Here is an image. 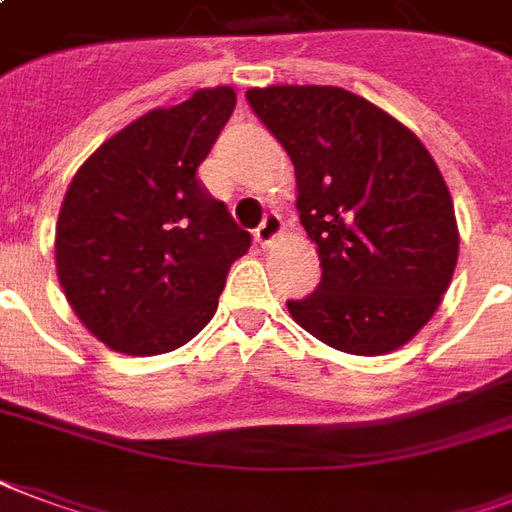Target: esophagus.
Returning <instances> with one entry per match:
<instances>
[{
  "label": "esophagus",
  "instance_id": "esophagus-1",
  "mask_svg": "<svg viewBox=\"0 0 512 512\" xmlns=\"http://www.w3.org/2000/svg\"><path fill=\"white\" fill-rule=\"evenodd\" d=\"M280 232H283V218L272 210V213H267L261 218V224L256 226L253 237H256V242H261V245H270Z\"/></svg>",
  "mask_w": 512,
  "mask_h": 512
}]
</instances>
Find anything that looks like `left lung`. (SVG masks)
I'll list each match as a JSON object with an SVG mask.
<instances>
[{
    "mask_svg": "<svg viewBox=\"0 0 512 512\" xmlns=\"http://www.w3.org/2000/svg\"><path fill=\"white\" fill-rule=\"evenodd\" d=\"M245 99L291 156L299 218L321 259V283L288 299V313L337 351H397L440 307L459 256L432 153L345 88H251Z\"/></svg>",
    "mask_w": 512,
    "mask_h": 512,
    "instance_id": "1",
    "label": "left lung"
}]
</instances>
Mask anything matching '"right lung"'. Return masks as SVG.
<instances>
[{
    "label": "right lung",
    "instance_id": "right-lung-1",
    "mask_svg": "<svg viewBox=\"0 0 512 512\" xmlns=\"http://www.w3.org/2000/svg\"><path fill=\"white\" fill-rule=\"evenodd\" d=\"M234 88H202L137 118L88 156L56 224L69 305L113 351L156 356L213 318L226 272L251 248L197 180L234 110Z\"/></svg>",
    "mask_w": 512,
    "mask_h": 512
}]
</instances>
